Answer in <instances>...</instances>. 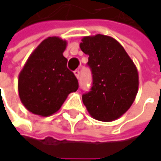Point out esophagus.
<instances>
[{
    "label": "esophagus",
    "mask_w": 161,
    "mask_h": 161,
    "mask_svg": "<svg viewBox=\"0 0 161 161\" xmlns=\"http://www.w3.org/2000/svg\"><path fill=\"white\" fill-rule=\"evenodd\" d=\"M75 75L76 76L77 79H79V78H80V71H79V70H75Z\"/></svg>",
    "instance_id": "obj_1"
}]
</instances>
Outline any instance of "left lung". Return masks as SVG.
<instances>
[{"instance_id":"obj_1","label":"left lung","mask_w":161,"mask_h":161,"mask_svg":"<svg viewBox=\"0 0 161 161\" xmlns=\"http://www.w3.org/2000/svg\"><path fill=\"white\" fill-rule=\"evenodd\" d=\"M81 50L88 55L92 86L82 100L90 115L110 122L127 112L138 92V71L124 47L103 34L85 36Z\"/></svg>"}]
</instances>
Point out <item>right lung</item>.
Instances as JSON below:
<instances>
[{
	"label": "right lung",
	"instance_id": "obj_1",
	"mask_svg": "<svg viewBox=\"0 0 161 161\" xmlns=\"http://www.w3.org/2000/svg\"><path fill=\"white\" fill-rule=\"evenodd\" d=\"M67 42L45 39L31 54L18 75V95L27 110L49 116L59 110L68 95L78 89V81L67 68L63 56Z\"/></svg>",
	"mask_w": 161,
	"mask_h": 161
}]
</instances>
